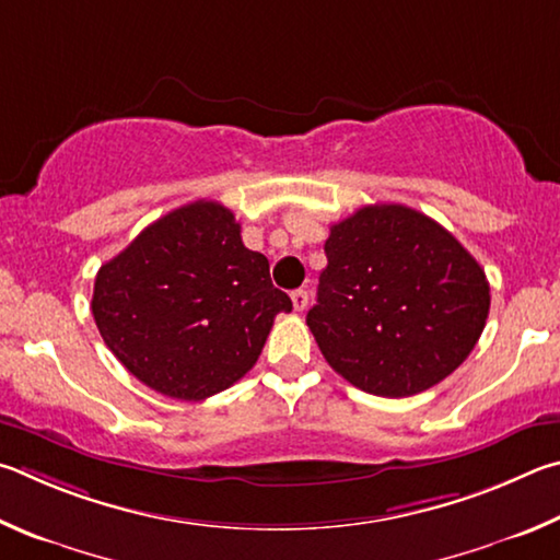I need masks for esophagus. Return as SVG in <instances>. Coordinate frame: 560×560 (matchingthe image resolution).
Returning <instances> with one entry per match:
<instances>
[{"mask_svg":"<svg viewBox=\"0 0 560 560\" xmlns=\"http://www.w3.org/2000/svg\"><path fill=\"white\" fill-rule=\"evenodd\" d=\"M290 300H292V307H295L298 312H302L307 307V302H310V295H307V290H295L290 295Z\"/></svg>","mask_w":560,"mask_h":560,"instance_id":"obj_1","label":"esophagus"}]
</instances>
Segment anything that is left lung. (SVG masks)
Instances as JSON below:
<instances>
[{
	"label": "left lung",
	"mask_w": 560,
	"mask_h": 560,
	"mask_svg": "<svg viewBox=\"0 0 560 560\" xmlns=\"http://www.w3.org/2000/svg\"><path fill=\"white\" fill-rule=\"evenodd\" d=\"M307 327L351 386L408 398L475 349L489 282L453 233L404 203L364 206L329 229Z\"/></svg>",
	"instance_id": "obj_1"
}]
</instances>
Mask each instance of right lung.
Segmentation results:
<instances>
[{
    "label": "right lung",
    "mask_w": 560,
    "mask_h": 560,
    "mask_svg": "<svg viewBox=\"0 0 560 560\" xmlns=\"http://www.w3.org/2000/svg\"><path fill=\"white\" fill-rule=\"evenodd\" d=\"M95 325L117 361L144 386L203 400L258 361L292 302L262 253L219 201H194L147 225L95 275Z\"/></svg>",
    "instance_id": "1"
}]
</instances>
